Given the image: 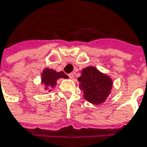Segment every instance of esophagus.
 Returning <instances> with one entry per match:
<instances>
[{
    "mask_svg": "<svg viewBox=\"0 0 147 147\" xmlns=\"http://www.w3.org/2000/svg\"><path fill=\"white\" fill-rule=\"evenodd\" d=\"M68 76H69V78H70V79H73L74 77V73H71V74H69Z\"/></svg>",
    "mask_w": 147,
    "mask_h": 147,
    "instance_id": "1",
    "label": "esophagus"
}]
</instances>
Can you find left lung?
I'll return each mask as SVG.
<instances>
[{
  "mask_svg": "<svg viewBox=\"0 0 147 147\" xmlns=\"http://www.w3.org/2000/svg\"><path fill=\"white\" fill-rule=\"evenodd\" d=\"M78 80L80 88L84 91V98L93 105L105 102L111 93L112 80L95 67H88L83 69Z\"/></svg>",
  "mask_w": 147,
  "mask_h": 147,
  "instance_id": "8db88e82",
  "label": "left lung"
}]
</instances>
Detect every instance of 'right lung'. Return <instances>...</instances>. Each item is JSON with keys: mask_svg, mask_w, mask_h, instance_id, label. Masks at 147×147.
Wrapping results in <instances>:
<instances>
[{"mask_svg": "<svg viewBox=\"0 0 147 147\" xmlns=\"http://www.w3.org/2000/svg\"><path fill=\"white\" fill-rule=\"evenodd\" d=\"M42 83L46 85V90H51L50 88H54L57 85V81L59 78H68L63 71L57 72L53 69L46 68L42 73Z\"/></svg>", "mask_w": 147, "mask_h": 147, "instance_id": "1", "label": "right lung"}]
</instances>
